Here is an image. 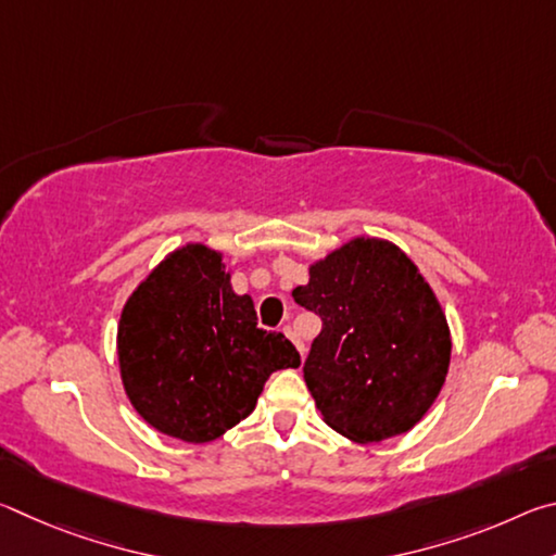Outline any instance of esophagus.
<instances>
[{
	"label": "esophagus",
	"instance_id": "34e87169",
	"mask_svg": "<svg viewBox=\"0 0 556 556\" xmlns=\"http://www.w3.org/2000/svg\"><path fill=\"white\" fill-rule=\"evenodd\" d=\"M285 336L289 338V341H291V343H294V345H296V351L301 353V357H304V343H301V338L296 336V331H294V328H291V326H285Z\"/></svg>",
	"mask_w": 556,
	"mask_h": 556
}]
</instances>
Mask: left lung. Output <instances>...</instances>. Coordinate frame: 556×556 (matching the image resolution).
Here are the masks:
<instances>
[{
    "mask_svg": "<svg viewBox=\"0 0 556 556\" xmlns=\"http://www.w3.org/2000/svg\"><path fill=\"white\" fill-rule=\"evenodd\" d=\"M291 296L321 316L306 388L338 434L372 444L404 434L444 388L446 316L414 262L388 240L353 238L308 267Z\"/></svg>",
    "mask_w": 556,
    "mask_h": 556,
    "instance_id": "left-lung-1",
    "label": "left lung"
}]
</instances>
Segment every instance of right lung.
<instances>
[{
	"label": "right lung",
	"mask_w": 556,
	"mask_h": 556,
	"mask_svg": "<svg viewBox=\"0 0 556 556\" xmlns=\"http://www.w3.org/2000/svg\"><path fill=\"white\" fill-rule=\"evenodd\" d=\"M117 357L125 392L147 425L205 444L255 409L275 370L299 368L285 333L257 328L223 255L201 242L174 250L122 308Z\"/></svg>",
	"instance_id": "obj_1"
}]
</instances>
